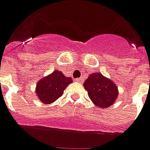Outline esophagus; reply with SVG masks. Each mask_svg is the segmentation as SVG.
I'll use <instances>...</instances> for the list:
<instances>
[{
	"label": "esophagus",
	"mask_w": 150,
	"mask_h": 150,
	"mask_svg": "<svg viewBox=\"0 0 150 150\" xmlns=\"http://www.w3.org/2000/svg\"><path fill=\"white\" fill-rule=\"evenodd\" d=\"M83 80V78H77L75 79V82H77V83H82Z\"/></svg>",
	"instance_id": "1"
}]
</instances>
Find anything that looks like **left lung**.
Wrapping results in <instances>:
<instances>
[{"instance_id": "left-lung-1", "label": "left lung", "mask_w": 150, "mask_h": 150, "mask_svg": "<svg viewBox=\"0 0 150 150\" xmlns=\"http://www.w3.org/2000/svg\"><path fill=\"white\" fill-rule=\"evenodd\" d=\"M83 87L94 104L100 108L113 105L119 95L117 86L100 73H93L83 83Z\"/></svg>"}]
</instances>
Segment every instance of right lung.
I'll return each instance as SVG.
<instances>
[{
  "label": "right lung",
  "mask_w": 150,
  "mask_h": 150,
  "mask_svg": "<svg viewBox=\"0 0 150 150\" xmlns=\"http://www.w3.org/2000/svg\"><path fill=\"white\" fill-rule=\"evenodd\" d=\"M72 79L65 77L59 71H54L49 76L41 79L36 84V95L41 102L50 104L62 96Z\"/></svg>",
  "instance_id": "1"
}]
</instances>
